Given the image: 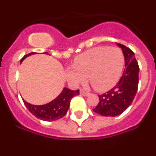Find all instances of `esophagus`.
Segmentation results:
<instances>
[{"label": "esophagus", "instance_id": "1", "mask_svg": "<svg viewBox=\"0 0 156 156\" xmlns=\"http://www.w3.org/2000/svg\"><path fill=\"white\" fill-rule=\"evenodd\" d=\"M80 93L81 95H83V96H85V97H87V96H88V95L90 94V93H88V92L85 91L84 90H82V89L80 90Z\"/></svg>", "mask_w": 156, "mask_h": 156}]
</instances>
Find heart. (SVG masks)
Wrapping results in <instances>:
<instances>
[{"label": "heart", "instance_id": "1", "mask_svg": "<svg viewBox=\"0 0 156 156\" xmlns=\"http://www.w3.org/2000/svg\"><path fill=\"white\" fill-rule=\"evenodd\" d=\"M125 58L118 48L97 47L77 56L73 66L66 70V76L74 86L88 80L95 90L105 91L118 82L124 68Z\"/></svg>", "mask_w": 156, "mask_h": 156}]
</instances>
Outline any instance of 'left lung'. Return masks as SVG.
<instances>
[{
  "mask_svg": "<svg viewBox=\"0 0 156 156\" xmlns=\"http://www.w3.org/2000/svg\"><path fill=\"white\" fill-rule=\"evenodd\" d=\"M116 44L122 49L125 58V69L119 81L109 91L98 95L99 103L94 112L103 116H117L131 105L138 87L139 66L134 53L124 45Z\"/></svg>",
  "mask_w": 156,
  "mask_h": 156,
  "instance_id": "1",
  "label": "left lung"
}]
</instances>
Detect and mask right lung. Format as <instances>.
<instances>
[{
    "mask_svg": "<svg viewBox=\"0 0 156 156\" xmlns=\"http://www.w3.org/2000/svg\"><path fill=\"white\" fill-rule=\"evenodd\" d=\"M34 54H36L35 52H31L27 55H25L21 59L20 62H22L26 58ZM42 54L48 55V52H44ZM78 94H80L79 90H72L68 88L64 87L61 94L55 99H54L48 104L36 105H32L27 102L24 99L23 100L25 105L27 106L29 111L34 116L44 121H55L65 116L69 108L71 99Z\"/></svg>",
    "mask_w": 156,
    "mask_h": 156,
    "instance_id": "add662e5",
    "label": "right lung"
}]
</instances>
